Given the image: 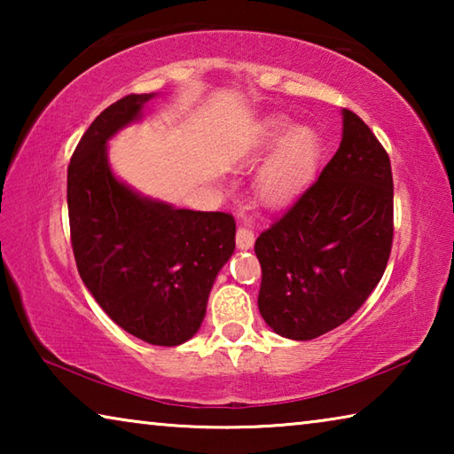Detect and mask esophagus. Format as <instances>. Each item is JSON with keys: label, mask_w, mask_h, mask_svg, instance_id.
I'll list each match as a JSON object with an SVG mask.
<instances>
[{"label": "esophagus", "mask_w": 454, "mask_h": 454, "mask_svg": "<svg viewBox=\"0 0 454 454\" xmlns=\"http://www.w3.org/2000/svg\"><path fill=\"white\" fill-rule=\"evenodd\" d=\"M236 246L238 250H248L254 246V230L248 224H240L236 230Z\"/></svg>", "instance_id": "1"}]
</instances>
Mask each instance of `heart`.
Instances as JSON below:
<instances>
[{
    "instance_id": "heart-1",
    "label": "heart",
    "mask_w": 454,
    "mask_h": 454,
    "mask_svg": "<svg viewBox=\"0 0 454 454\" xmlns=\"http://www.w3.org/2000/svg\"><path fill=\"white\" fill-rule=\"evenodd\" d=\"M252 148L254 156L276 148L258 182L260 196L270 206L294 198L312 178L320 158L318 136L310 128H296L286 118L266 120L258 128Z\"/></svg>"
}]
</instances>
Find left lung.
I'll return each mask as SVG.
<instances>
[{
    "instance_id": "8db88e82",
    "label": "left lung",
    "mask_w": 454,
    "mask_h": 454,
    "mask_svg": "<svg viewBox=\"0 0 454 454\" xmlns=\"http://www.w3.org/2000/svg\"><path fill=\"white\" fill-rule=\"evenodd\" d=\"M393 172L355 112L318 180L258 236V309L276 334L312 340L340 326L380 282L393 248Z\"/></svg>"
}]
</instances>
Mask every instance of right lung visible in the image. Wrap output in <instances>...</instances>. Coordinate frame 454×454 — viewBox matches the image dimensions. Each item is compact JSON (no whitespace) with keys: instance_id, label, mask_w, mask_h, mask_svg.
Returning a JSON list of instances; mask_svg holds the SVG:
<instances>
[{"instance_id":"add662e5","label":"right lung","mask_w":454,"mask_h":454,"mask_svg":"<svg viewBox=\"0 0 454 454\" xmlns=\"http://www.w3.org/2000/svg\"><path fill=\"white\" fill-rule=\"evenodd\" d=\"M153 96L121 98L91 121L67 166V212L78 272L107 317L144 342L178 347L202 325L236 222L142 196L112 172L107 140Z\"/></svg>"}]
</instances>
